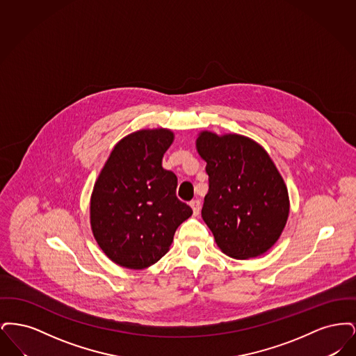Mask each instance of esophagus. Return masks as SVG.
<instances>
[{
  "label": "esophagus",
  "mask_w": 356,
  "mask_h": 356,
  "mask_svg": "<svg viewBox=\"0 0 356 356\" xmlns=\"http://www.w3.org/2000/svg\"><path fill=\"white\" fill-rule=\"evenodd\" d=\"M189 205H191V208H192V211H193V215L195 216H197L199 213H200V208H202V204H200V200H192L191 203H189Z\"/></svg>",
  "instance_id": "obj_1"
}]
</instances>
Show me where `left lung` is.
Wrapping results in <instances>:
<instances>
[{
    "instance_id": "left-lung-1",
    "label": "left lung",
    "mask_w": 356,
    "mask_h": 356,
    "mask_svg": "<svg viewBox=\"0 0 356 356\" xmlns=\"http://www.w3.org/2000/svg\"><path fill=\"white\" fill-rule=\"evenodd\" d=\"M196 149L209 181L202 218L221 252L247 260L270 251L289 215L287 186L270 154L247 136L209 131Z\"/></svg>"
}]
</instances>
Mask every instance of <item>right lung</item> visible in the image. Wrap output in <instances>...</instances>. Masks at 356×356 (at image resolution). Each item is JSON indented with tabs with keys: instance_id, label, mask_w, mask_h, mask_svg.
<instances>
[{
	"instance_id": "add662e5",
	"label": "right lung",
	"mask_w": 356,
	"mask_h": 356,
	"mask_svg": "<svg viewBox=\"0 0 356 356\" xmlns=\"http://www.w3.org/2000/svg\"><path fill=\"white\" fill-rule=\"evenodd\" d=\"M175 135L167 128L125 136L105 161L90 195V228L120 267L144 270L170 251L192 209L176 196L177 177L163 168Z\"/></svg>"
}]
</instances>
